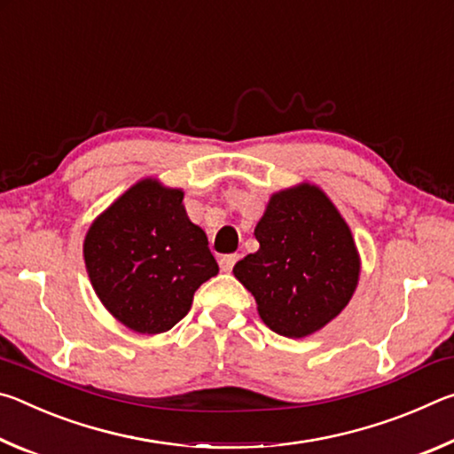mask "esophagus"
I'll return each mask as SVG.
<instances>
[{
	"mask_svg": "<svg viewBox=\"0 0 454 454\" xmlns=\"http://www.w3.org/2000/svg\"><path fill=\"white\" fill-rule=\"evenodd\" d=\"M238 254H226V256H222L220 258V270L222 272H232V268H234V264L238 262Z\"/></svg>",
	"mask_w": 454,
	"mask_h": 454,
	"instance_id": "obj_1",
	"label": "esophagus"
}]
</instances>
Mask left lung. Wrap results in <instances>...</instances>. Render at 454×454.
<instances>
[{
    "mask_svg": "<svg viewBox=\"0 0 454 454\" xmlns=\"http://www.w3.org/2000/svg\"><path fill=\"white\" fill-rule=\"evenodd\" d=\"M260 248L234 266L264 325L304 338L334 320L358 286L360 254L333 200L317 184L274 192L254 228Z\"/></svg>",
    "mask_w": 454,
    "mask_h": 454,
    "instance_id": "1",
    "label": "left lung"
}]
</instances>
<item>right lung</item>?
Here are the masks:
<instances>
[{"mask_svg":"<svg viewBox=\"0 0 454 454\" xmlns=\"http://www.w3.org/2000/svg\"><path fill=\"white\" fill-rule=\"evenodd\" d=\"M83 262L106 310L137 334L186 317L194 292L218 274L206 232L188 218L184 192L142 178L91 222Z\"/></svg>","mask_w":454,"mask_h":454,"instance_id":"right-lung-1","label":"right lung"}]
</instances>
